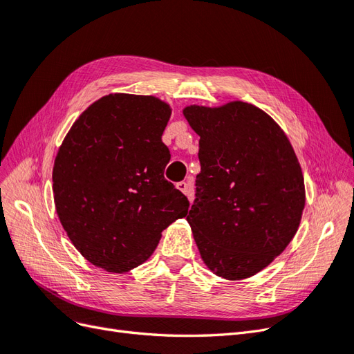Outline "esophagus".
<instances>
[{
  "mask_svg": "<svg viewBox=\"0 0 354 354\" xmlns=\"http://www.w3.org/2000/svg\"><path fill=\"white\" fill-rule=\"evenodd\" d=\"M177 189H178L180 192H183V194H185L189 199H192V195H194V192H192V187L189 186V183H186V181H178V183H177Z\"/></svg>",
  "mask_w": 354,
  "mask_h": 354,
  "instance_id": "obj_1",
  "label": "esophagus"
}]
</instances>
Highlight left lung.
Masks as SVG:
<instances>
[{"label":"left lung","instance_id":"obj_1","mask_svg":"<svg viewBox=\"0 0 354 354\" xmlns=\"http://www.w3.org/2000/svg\"><path fill=\"white\" fill-rule=\"evenodd\" d=\"M183 113L201 137L187 214L198 250L216 274L245 279L292 241L304 209L301 168L279 125L250 103Z\"/></svg>","mask_w":354,"mask_h":354}]
</instances>
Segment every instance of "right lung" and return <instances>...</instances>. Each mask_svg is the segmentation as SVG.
<instances>
[{
	"mask_svg": "<svg viewBox=\"0 0 354 354\" xmlns=\"http://www.w3.org/2000/svg\"><path fill=\"white\" fill-rule=\"evenodd\" d=\"M169 106L152 95L109 94L72 125L53 168L56 211L85 259L112 273L145 263L160 232L189 211L164 169Z\"/></svg>",
	"mask_w": 354,
	"mask_h": 354,
	"instance_id": "obj_1",
	"label": "right lung"
}]
</instances>
